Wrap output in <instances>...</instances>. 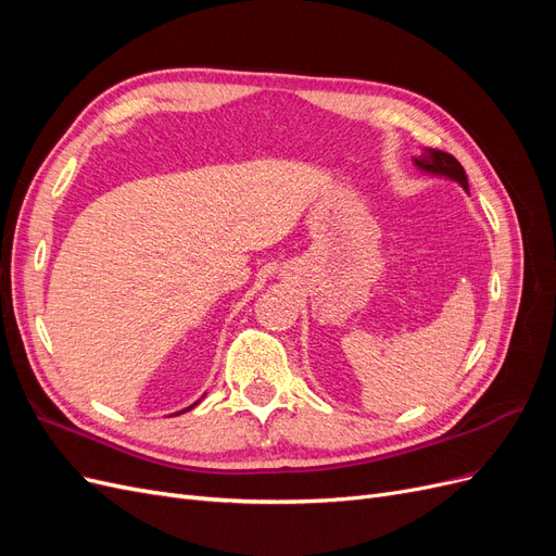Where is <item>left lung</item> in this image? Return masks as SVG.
I'll return each instance as SVG.
<instances>
[{"instance_id":"left-lung-1","label":"left lung","mask_w":556,"mask_h":556,"mask_svg":"<svg viewBox=\"0 0 556 556\" xmlns=\"http://www.w3.org/2000/svg\"><path fill=\"white\" fill-rule=\"evenodd\" d=\"M415 164L422 172L439 174V176H447L452 180H457L464 190H468V178H466L464 166L457 162V157H452L450 153H443V150L429 148V150H425L422 157L415 160Z\"/></svg>"}]
</instances>
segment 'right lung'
I'll return each instance as SVG.
<instances>
[{"label": "right lung", "mask_w": 556, "mask_h": 556, "mask_svg": "<svg viewBox=\"0 0 556 556\" xmlns=\"http://www.w3.org/2000/svg\"><path fill=\"white\" fill-rule=\"evenodd\" d=\"M194 406H197V403H194ZM194 406H190V408H194ZM190 408H185V410H190ZM185 410H180V413H185ZM180 413H178V415H180Z\"/></svg>", "instance_id": "1"}]
</instances>
